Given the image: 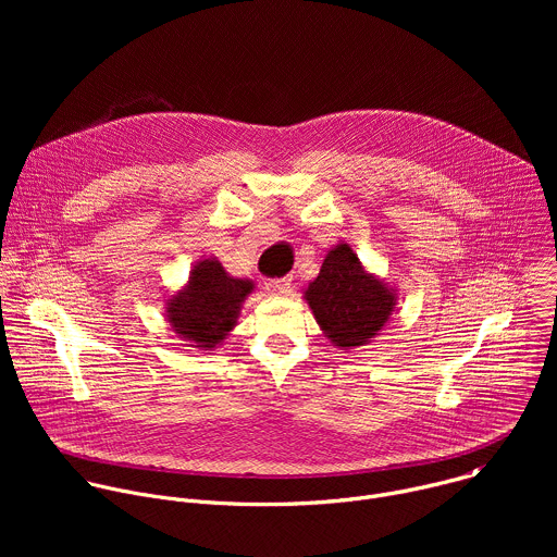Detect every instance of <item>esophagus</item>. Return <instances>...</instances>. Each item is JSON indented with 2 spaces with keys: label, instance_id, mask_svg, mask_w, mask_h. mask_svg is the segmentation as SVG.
I'll list each match as a JSON object with an SVG mask.
<instances>
[{
  "label": "esophagus",
  "instance_id": "obj_1",
  "mask_svg": "<svg viewBox=\"0 0 557 557\" xmlns=\"http://www.w3.org/2000/svg\"><path fill=\"white\" fill-rule=\"evenodd\" d=\"M267 290L273 295H286L290 290V277H277L267 282Z\"/></svg>",
  "mask_w": 557,
  "mask_h": 557
}]
</instances>
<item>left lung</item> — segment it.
<instances>
[{
  "mask_svg": "<svg viewBox=\"0 0 557 557\" xmlns=\"http://www.w3.org/2000/svg\"><path fill=\"white\" fill-rule=\"evenodd\" d=\"M304 299L324 337L342 350L370 344L389 324L396 288L370 273L350 245H335L306 288Z\"/></svg>",
  "mask_w": 557,
  "mask_h": 557,
  "instance_id": "left-lung-1",
  "label": "left lung"
}]
</instances>
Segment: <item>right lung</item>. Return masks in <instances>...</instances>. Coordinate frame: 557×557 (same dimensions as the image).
Listing matches in <instances>:
<instances>
[{
    "label": "right lung",
    "instance_id": "right-lung-1",
    "mask_svg": "<svg viewBox=\"0 0 557 557\" xmlns=\"http://www.w3.org/2000/svg\"><path fill=\"white\" fill-rule=\"evenodd\" d=\"M253 290V280L233 277L218 258L198 260L187 284L165 297V322L191 348L213 350L233 333Z\"/></svg>",
    "mask_w": 557,
    "mask_h": 557
}]
</instances>
